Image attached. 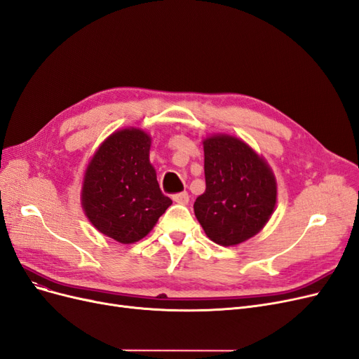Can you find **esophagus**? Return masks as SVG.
Listing matches in <instances>:
<instances>
[{"label": "esophagus", "instance_id": "esophagus-1", "mask_svg": "<svg viewBox=\"0 0 359 359\" xmlns=\"http://www.w3.org/2000/svg\"><path fill=\"white\" fill-rule=\"evenodd\" d=\"M172 201H174L178 205H187L189 201H190V196H189L187 191H182V193H178V194L172 196Z\"/></svg>", "mask_w": 359, "mask_h": 359}]
</instances>
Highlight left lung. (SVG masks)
Segmentation results:
<instances>
[{
	"label": "left lung",
	"instance_id": "obj_1",
	"mask_svg": "<svg viewBox=\"0 0 359 359\" xmlns=\"http://www.w3.org/2000/svg\"><path fill=\"white\" fill-rule=\"evenodd\" d=\"M206 190L194 202V215L206 236L236 246L263 230L278 202V182L266 158L229 133L203 138Z\"/></svg>",
	"mask_w": 359,
	"mask_h": 359
}]
</instances>
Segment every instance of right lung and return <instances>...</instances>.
<instances>
[{"instance_id": "add662e5", "label": "right lung", "mask_w": 359, "mask_h": 359, "mask_svg": "<svg viewBox=\"0 0 359 359\" xmlns=\"http://www.w3.org/2000/svg\"><path fill=\"white\" fill-rule=\"evenodd\" d=\"M150 148L151 135L142 128L118 129L100 144L83 172L84 215L116 242L141 241L172 205L160 191Z\"/></svg>"}]
</instances>
